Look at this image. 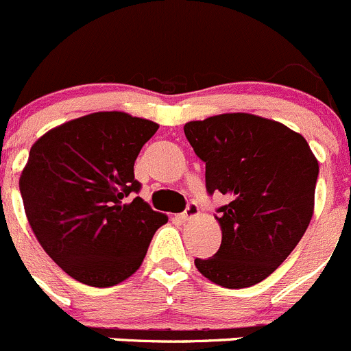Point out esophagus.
I'll return each instance as SVG.
<instances>
[{
    "instance_id": "obj_1",
    "label": "esophagus",
    "mask_w": 351,
    "mask_h": 351,
    "mask_svg": "<svg viewBox=\"0 0 351 351\" xmlns=\"http://www.w3.org/2000/svg\"><path fill=\"white\" fill-rule=\"evenodd\" d=\"M197 214H199V206H197L195 202H190V204H186L185 210L180 214V217H182L183 221H189V219H192V217H195Z\"/></svg>"
}]
</instances>
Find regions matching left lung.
Listing matches in <instances>:
<instances>
[{
	"label": "left lung",
	"instance_id": "obj_1",
	"mask_svg": "<svg viewBox=\"0 0 351 351\" xmlns=\"http://www.w3.org/2000/svg\"><path fill=\"white\" fill-rule=\"evenodd\" d=\"M206 162L207 192L230 202L217 209L223 240L195 258L202 276L224 288L261 283L283 264L314 214L319 162L307 141L283 123L224 113L183 127Z\"/></svg>",
	"mask_w": 351,
	"mask_h": 351
}]
</instances>
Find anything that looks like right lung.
I'll use <instances>...</instances> for the list:
<instances>
[{
	"instance_id": "1",
	"label": "right lung",
	"mask_w": 351,
	"mask_h": 351,
	"mask_svg": "<svg viewBox=\"0 0 351 351\" xmlns=\"http://www.w3.org/2000/svg\"><path fill=\"white\" fill-rule=\"evenodd\" d=\"M159 125L121 111L75 118L30 147L20 193L40 247L73 280L108 288L141 267L168 216L134 197V165Z\"/></svg>"
}]
</instances>
